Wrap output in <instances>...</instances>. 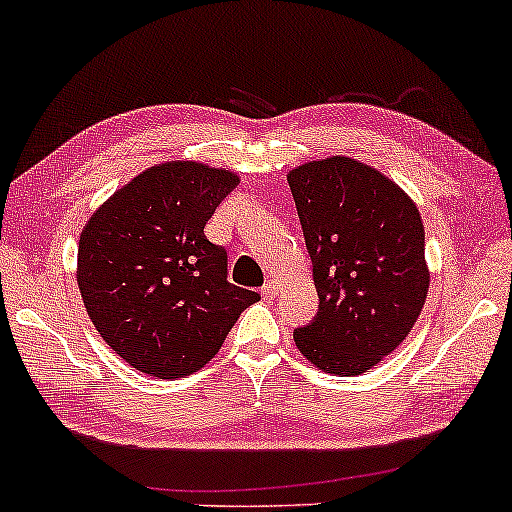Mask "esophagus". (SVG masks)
<instances>
[{
  "mask_svg": "<svg viewBox=\"0 0 512 512\" xmlns=\"http://www.w3.org/2000/svg\"><path fill=\"white\" fill-rule=\"evenodd\" d=\"M261 292H263V296H266V299H275L277 292H280V282H277V280H268L266 285H263Z\"/></svg>",
  "mask_w": 512,
  "mask_h": 512,
  "instance_id": "esophagus-1",
  "label": "esophagus"
}]
</instances>
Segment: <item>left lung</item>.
Returning a JSON list of instances; mask_svg holds the SVG:
<instances>
[{
	"label": "left lung",
	"mask_w": 512,
	"mask_h": 512,
	"mask_svg": "<svg viewBox=\"0 0 512 512\" xmlns=\"http://www.w3.org/2000/svg\"><path fill=\"white\" fill-rule=\"evenodd\" d=\"M320 306L294 332L296 349L330 375L368 372L408 337L425 306L430 268L415 201L349 156L287 173Z\"/></svg>",
	"instance_id": "8db88e82"
}]
</instances>
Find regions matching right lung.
<instances>
[{
    "instance_id": "right-lung-1",
    "label": "right lung",
    "mask_w": 512,
    "mask_h": 512,
    "mask_svg": "<svg viewBox=\"0 0 512 512\" xmlns=\"http://www.w3.org/2000/svg\"><path fill=\"white\" fill-rule=\"evenodd\" d=\"M237 173L197 161L142 170L92 213L78 242V287L92 325L125 363L159 380L216 356L261 296L227 282V254L204 225Z\"/></svg>"
}]
</instances>
